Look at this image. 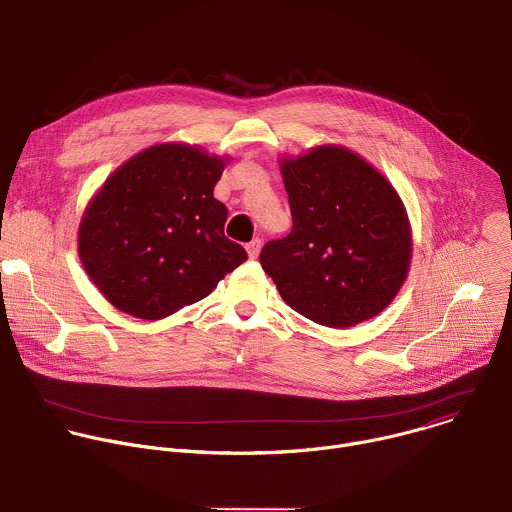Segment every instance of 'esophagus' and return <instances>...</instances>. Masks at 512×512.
I'll return each instance as SVG.
<instances>
[{"label": "esophagus", "mask_w": 512, "mask_h": 512, "mask_svg": "<svg viewBox=\"0 0 512 512\" xmlns=\"http://www.w3.org/2000/svg\"><path fill=\"white\" fill-rule=\"evenodd\" d=\"M259 251H261V239H253L251 243H247V253L251 259H257Z\"/></svg>", "instance_id": "obj_1"}]
</instances>
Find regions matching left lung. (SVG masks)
Wrapping results in <instances>:
<instances>
[{"mask_svg": "<svg viewBox=\"0 0 512 512\" xmlns=\"http://www.w3.org/2000/svg\"><path fill=\"white\" fill-rule=\"evenodd\" d=\"M291 233L259 261L283 302L316 324L346 328L381 314L411 261V227L391 182L342 145L281 160Z\"/></svg>", "mask_w": 512, "mask_h": 512, "instance_id": "obj_1", "label": "left lung"}]
</instances>
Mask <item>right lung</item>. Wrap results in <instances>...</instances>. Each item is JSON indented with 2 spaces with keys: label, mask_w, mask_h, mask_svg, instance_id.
I'll list each match as a JSON object with an SVG mask.
<instances>
[{
  "label": "right lung",
  "mask_w": 512,
  "mask_h": 512,
  "mask_svg": "<svg viewBox=\"0 0 512 512\" xmlns=\"http://www.w3.org/2000/svg\"><path fill=\"white\" fill-rule=\"evenodd\" d=\"M227 158L160 143L119 166L89 202L79 255L121 312L162 320L206 298L247 251L225 237L227 206L214 198Z\"/></svg>",
  "instance_id": "obj_1"
}]
</instances>
